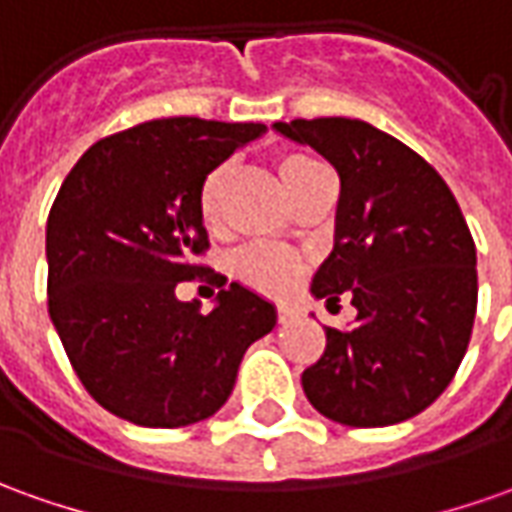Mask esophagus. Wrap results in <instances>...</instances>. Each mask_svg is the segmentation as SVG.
<instances>
[{"instance_id":"34e87169","label":"esophagus","mask_w":512,"mask_h":512,"mask_svg":"<svg viewBox=\"0 0 512 512\" xmlns=\"http://www.w3.org/2000/svg\"><path fill=\"white\" fill-rule=\"evenodd\" d=\"M294 316H297V311H294L291 305H280V308H277V322H280V325L294 322Z\"/></svg>"}]
</instances>
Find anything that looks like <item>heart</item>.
<instances>
[{
  "label": "heart",
  "instance_id": "obj_1",
  "mask_svg": "<svg viewBox=\"0 0 512 512\" xmlns=\"http://www.w3.org/2000/svg\"><path fill=\"white\" fill-rule=\"evenodd\" d=\"M316 168H319V162H314L311 156L285 154L277 162V176L288 190V196H294ZM229 176H232V168L221 165V168L212 170L201 184L198 212H201V221L207 227H218V221H221V201H224ZM232 271H235L238 280L252 285L257 291H263V294H285L291 285L297 283L302 260L297 255H291V252H285V249L269 246V243H252V246H246L232 257Z\"/></svg>",
  "mask_w": 512,
  "mask_h": 512
}]
</instances>
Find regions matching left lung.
Here are the masks:
<instances>
[{
    "mask_svg": "<svg viewBox=\"0 0 512 512\" xmlns=\"http://www.w3.org/2000/svg\"><path fill=\"white\" fill-rule=\"evenodd\" d=\"M339 173L333 252L316 300L353 297L356 322L325 328V353L302 373L319 415L375 429L420 415L443 395L471 342L476 246L457 198L423 156L375 125L319 117L271 125Z\"/></svg>",
    "mask_w": 512,
    "mask_h": 512,
    "instance_id": "left-lung-1",
    "label": "left lung"
}]
</instances>
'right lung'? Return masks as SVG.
<instances>
[{"instance_id":"right-lung-1","label":"right lung","mask_w":512,"mask_h":512,"mask_svg":"<svg viewBox=\"0 0 512 512\" xmlns=\"http://www.w3.org/2000/svg\"><path fill=\"white\" fill-rule=\"evenodd\" d=\"M260 123L165 117L95 142L61 184L47 218V305L86 392L145 429L215 415L246 347L277 325V308L229 283L215 308L182 302L184 280L224 277L198 266L210 246L201 184Z\"/></svg>"}]
</instances>
